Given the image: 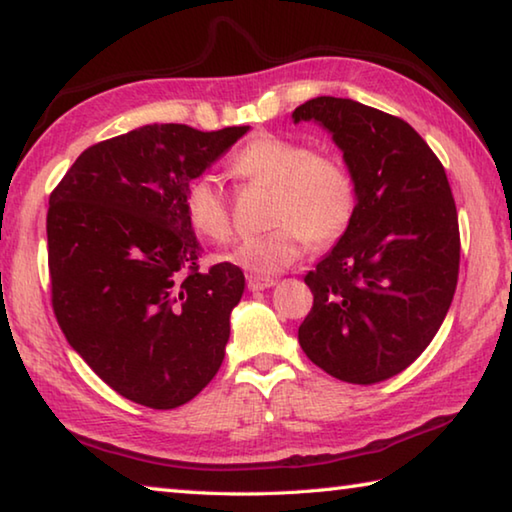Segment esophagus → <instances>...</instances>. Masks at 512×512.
<instances>
[{
    "mask_svg": "<svg viewBox=\"0 0 512 512\" xmlns=\"http://www.w3.org/2000/svg\"><path fill=\"white\" fill-rule=\"evenodd\" d=\"M275 284L273 277H248V289L250 291H264V289H271Z\"/></svg>",
    "mask_w": 512,
    "mask_h": 512,
    "instance_id": "34e87169",
    "label": "esophagus"
}]
</instances>
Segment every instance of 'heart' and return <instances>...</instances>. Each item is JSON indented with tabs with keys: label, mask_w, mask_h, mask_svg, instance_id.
<instances>
[{
	"label": "heart",
	"mask_w": 512,
	"mask_h": 512,
	"mask_svg": "<svg viewBox=\"0 0 512 512\" xmlns=\"http://www.w3.org/2000/svg\"><path fill=\"white\" fill-rule=\"evenodd\" d=\"M230 173L241 183L273 192L268 223L271 232L237 241L225 259L253 277L287 271L311 246H329L352 221L357 192L343 164L325 153L309 151L287 137L262 133L232 155ZM185 212L198 235L225 241L232 232L230 205L219 180L210 173L185 189Z\"/></svg>",
	"instance_id": "heart-1"
}]
</instances>
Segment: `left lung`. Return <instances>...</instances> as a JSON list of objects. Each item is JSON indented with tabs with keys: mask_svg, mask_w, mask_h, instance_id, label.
Here are the masks:
<instances>
[{
	"mask_svg": "<svg viewBox=\"0 0 512 512\" xmlns=\"http://www.w3.org/2000/svg\"><path fill=\"white\" fill-rule=\"evenodd\" d=\"M357 192L339 244L305 275L314 307L298 329L307 357L348 384H377L420 357L452 305L461 235L445 167L404 119L352 99L316 97Z\"/></svg>",
	"mask_w": 512,
	"mask_h": 512,
	"instance_id": "left-lung-1",
	"label": "left lung"
}]
</instances>
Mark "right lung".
<instances>
[{"label":"right lung","mask_w":512,"mask_h":512,"mask_svg":"<svg viewBox=\"0 0 512 512\" xmlns=\"http://www.w3.org/2000/svg\"><path fill=\"white\" fill-rule=\"evenodd\" d=\"M246 133L135 128L85 149L49 196L51 307L126 400L176 409L221 368L246 280L230 262L201 271L185 189Z\"/></svg>","instance_id":"add662e5"}]
</instances>
